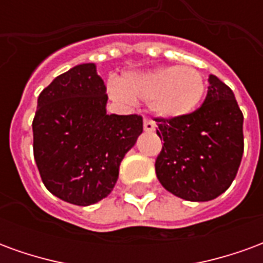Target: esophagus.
<instances>
[{"label": "esophagus", "mask_w": 263, "mask_h": 263, "mask_svg": "<svg viewBox=\"0 0 263 263\" xmlns=\"http://www.w3.org/2000/svg\"><path fill=\"white\" fill-rule=\"evenodd\" d=\"M143 129L146 132H152L155 131V122L149 118H145L143 120Z\"/></svg>", "instance_id": "1"}]
</instances>
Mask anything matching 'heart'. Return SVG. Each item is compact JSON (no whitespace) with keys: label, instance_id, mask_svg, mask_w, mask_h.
I'll return each mask as SVG.
<instances>
[{"label":"heart","instance_id":"obj_1","mask_svg":"<svg viewBox=\"0 0 263 263\" xmlns=\"http://www.w3.org/2000/svg\"><path fill=\"white\" fill-rule=\"evenodd\" d=\"M207 90L205 76L193 66L159 67L120 80L114 92L120 98L149 101L155 114L176 120L200 107Z\"/></svg>","mask_w":263,"mask_h":263}]
</instances>
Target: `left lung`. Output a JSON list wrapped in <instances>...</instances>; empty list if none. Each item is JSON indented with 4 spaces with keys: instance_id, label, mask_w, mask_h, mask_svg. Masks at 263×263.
<instances>
[{
    "instance_id": "left-lung-1",
    "label": "left lung",
    "mask_w": 263,
    "mask_h": 263,
    "mask_svg": "<svg viewBox=\"0 0 263 263\" xmlns=\"http://www.w3.org/2000/svg\"><path fill=\"white\" fill-rule=\"evenodd\" d=\"M204 103L187 117H155L163 146L155 162L160 184L187 201H209L231 186L243 152V115L234 92L209 77Z\"/></svg>"
}]
</instances>
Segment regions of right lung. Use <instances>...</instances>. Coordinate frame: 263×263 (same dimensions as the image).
<instances>
[{"instance_id":"obj_1","label":"right lung","mask_w":263,"mask_h":263,"mask_svg":"<svg viewBox=\"0 0 263 263\" xmlns=\"http://www.w3.org/2000/svg\"><path fill=\"white\" fill-rule=\"evenodd\" d=\"M105 90L94 63H86L58 76L37 97L33 158L46 189L70 204L107 197L142 132L141 115L107 114Z\"/></svg>"}]
</instances>
